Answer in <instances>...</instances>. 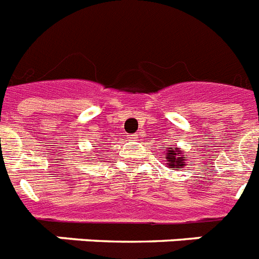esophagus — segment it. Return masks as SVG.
Listing matches in <instances>:
<instances>
[{
  "mask_svg": "<svg viewBox=\"0 0 259 259\" xmlns=\"http://www.w3.org/2000/svg\"><path fill=\"white\" fill-rule=\"evenodd\" d=\"M139 135L138 134H132V135H128V139L130 140H138Z\"/></svg>",
  "mask_w": 259,
  "mask_h": 259,
  "instance_id": "34e87169",
  "label": "esophagus"
}]
</instances>
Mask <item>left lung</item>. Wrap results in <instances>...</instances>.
I'll return each instance as SVG.
<instances>
[{
    "label": "left lung",
    "instance_id": "8db88e82",
    "mask_svg": "<svg viewBox=\"0 0 259 259\" xmlns=\"http://www.w3.org/2000/svg\"><path fill=\"white\" fill-rule=\"evenodd\" d=\"M167 151H168V152H167L165 156H167V159H168L169 162L167 163V164H168L171 168H183V167H185V164H183V163H185V159H182L181 155H179L182 154V152H179L178 148H174V147H168V150Z\"/></svg>",
    "mask_w": 259,
    "mask_h": 259
}]
</instances>
